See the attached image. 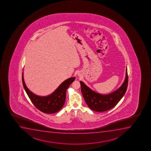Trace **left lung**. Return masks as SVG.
<instances>
[{
	"instance_id": "left-lung-1",
	"label": "left lung",
	"mask_w": 151,
	"mask_h": 151,
	"mask_svg": "<svg viewBox=\"0 0 151 151\" xmlns=\"http://www.w3.org/2000/svg\"><path fill=\"white\" fill-rule=\"evenodd\" d=\"M128 77L126 68L125 78L122 84L117 90L109 94H102L92 91L80 81L82 94L87 106L96 112L106 111L113 108L123 98L127 88Z\"/></svg>"
}]
</instances>
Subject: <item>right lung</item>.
<instances>
[{
    "label": "right lung",
    "mask_w": 151,
    "mask_h": 151,
    "mask_svg": "<svg viewBox=\"0 0 151 151\" xmlns=\"http://www.w3.org/2000/svg\"><path fill=\"white\" fill-rule=\"evenodd\" d=\"M75 79L71 77L63 82L52 93L47 96H39L31 91L25 84L22 73V82L27 95L36 108L46 114H53L58 112L64 106L66 101V91Z\"/></svg>",
    "instance_id": "add662e5"
}]
</instances>
